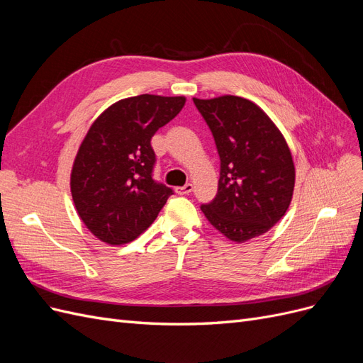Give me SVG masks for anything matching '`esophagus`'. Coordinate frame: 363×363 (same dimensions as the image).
<instances>
[{
    "label": "esophagus",
    "mask_w": 363,
    "mask_h": 363,
    "mask_svg": "<svg viewBox=\"0 0 363 363\" xmlns=\"http://www.w3.org/2000/svg\"><path fill=\"white\" fill-rule=\"evenodd\" d=\"M174 191L177 192L179 195H188V194H191L194 191V184L188 183V184H184V186H179V188H175Z\"/></svg>",
    "instance_id": "obj_1"
}]
</instances>
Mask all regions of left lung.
Segmentation results:
<instances>
[{
  "label": "left lung",
  "instance_id": "left-lung-1",
  "mask_svg": "<svg viewBox=\"0 0 363 363\" xmlns=\"http://www.w3.org/2000/svg\"><path fill=\"white\" fill-rule=\"evenodd\" d=\"M218 148V194L203 204L207 221L233 242H245L286 213L295 186L291 150L279 127L252 101L236 95L194 98Z\"/></svg>",
  "mask_w": 363,
  "mask_h": 363
}]
</instances>
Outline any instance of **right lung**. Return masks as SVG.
Masks as SVG:
<instances>
[{
	"label": "right lung",
	"mask_w": 363,
	"mask_h": 363,
	"mask_svg": "<svg viewBox=\"0 0 363 363\" xmlns=\"http://www.w3.org/2000/svg\"><path fill=\"white\" fill-rule=\"evenodd\" d=\"M184 96L138 95L108 106L77 151L71 171L75 211L108 245L135 240L152 224L172 189L152 180L151 138L180 113Z\"/></svg>",
	"instance_id": "obj_1"
}]
</instances>
